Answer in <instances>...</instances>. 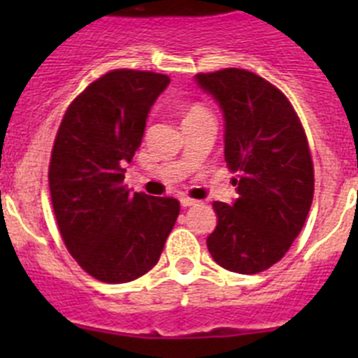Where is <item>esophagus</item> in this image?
<instances>
[{
	"label": "esophagus",
	"instance_id": "1",
	"mask_svg": "<svg viewBox=\"0 0 358 358\" xmlns=\"http://www.w3.org/2000/svg\"><path fill=\"white\" fill-rule=\"evenodd\" d=\"M194 204H197V201H194V199H189V197H181V206L182 208L194 206Z\"/></svg>",
	"mask_w": 358,
	"mask_h": 358
}]
</instances>
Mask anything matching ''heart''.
<instances>
[{
  "label": "heart",
  "instance_id": "1",
  "mask_svg": "<svg viewBox=\"0 0 358 358\" xmlns=\"http://www.w3.org/2000/svg\"><path fill=\"white\" fill-rule=\"evenodd\" d=\"M202 115H210L204 107L201 106H192L189 107L188 110H186V115H185V120L186 118H194V116H202Z\"/></svg>",
  "mask_w": 358,
  "mask_h": 358
}]
</instances>
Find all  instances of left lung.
<instances>
[{
  "label": "left lung",
  "instance_id": "1",
  "mask_svg": "<svg viewBox=\"0 0 358 358\" xmlns=\"http://www.w3.org/2000/svg\"><path fill=\"white\" fill-rule=\"evenodd\" d=\"M195 82L222 110L224 157L238 173V199L213 202L218 220L208 251L227 271L262 273L285 256L312 206L305 131L285 94L248 69L199 73Z\"/></svg>",
  "mask_w": 358,
  "mask_h": 358
}]
</instances>
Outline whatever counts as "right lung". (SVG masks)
I'll use <instances>...</instances> for the list:
<instances>
[{"mask_svg": "<svg viewBox=\"0 0 358 358\" xmlns=\"http://www.w3.org/2000/svg\"><path fill=\"white\" fill-rule=\"evenodd\" d=\"M166 75L115 69L66 110L50 161V194L62 240L85 273L127 283L159 260L179 215L172 197L127 189L125 164L140 148Z\"/></svg>", "mask_w": 358, "mask_h": 358, "instance_id": "obj_1", "label": "right lung"}]
</instances>
